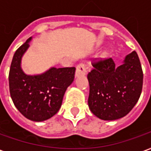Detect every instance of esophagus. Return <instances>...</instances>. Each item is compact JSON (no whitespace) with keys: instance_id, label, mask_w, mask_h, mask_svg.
Segmentation results:
<instances>
[{"instance_id":"esophagus-1","label":"esophagus","mask_w":151,"mask_h":151,"mask_svg":"<svg viewBox=\"0 0 151 151\" xmlns=\"http://www.w3.org/2000/svg\"><path fill=\"white\" fill-rule=\"evenodd\" d=\"M87 73L86 65L83 63H80L77 65L76 71V76H80V75H85Z\"/></svg>"}]
</instances>
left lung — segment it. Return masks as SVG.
<instances>
[{
    "label": "left lung",
    "mask_w": 151,
    "mask_h": 151,
    "mask_svg": "<svg viewBox=\"0 0 151 151\" xmlns=\"http://www.w3.org/2000/svg\"><path fill=\"white\" fill-rule=\"evenodd\" d=\"M96 59H95V60ZM88 74V106L95 116L113 121L127 115L140 97L143 72L136 51L129 54L116 67L112 58L92 63Z\"/></svg>",
    "instance_id": "obj_1"
}]
</instances>
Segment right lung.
I'll use <instances>...</instances> for the list:
<instances>
[{"instance_id":"add662e5","label":"right lung","mask_w":151,"mask_h":151,"mask_svg":"<svg viewBox=\"0 0 151 151\" xmlns=\"http://www.w3.org/2000/svg\"><path fill=\"white\" fill-rule=\"evenodd\" d=\"M31 39L28 38L14 53L9 74V92L23 116L42 122L59 110L65 92L74 80L76 68H51L42 74L26 75L21 68V61Z\"/></svg>"}]
</instances>
